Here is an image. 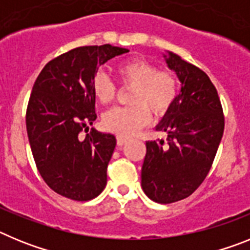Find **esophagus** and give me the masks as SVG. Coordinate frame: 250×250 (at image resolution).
<instances>
[{"mask_svg":"<svg viewBox=\"0 0 250 250\" xmlns=\"http://www.w3.org/2000/svg\"><path fill=\"white\" fill-rule=\"evenodd\" d=\"M116 140H118V145H124L127 141V138H124V136H118V138H116Z\"/></svg>","mask_w":250,"mask_h":250,"instance_id":"obj_1","label":"esophagus"}]
</instances>
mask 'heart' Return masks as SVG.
<instances>
[{"mask_svg": "<svg viewBox=\"0 0 250 250\" xmlns=\"http://www.w3.org/2000/svg\"><path fill=\"white\" fill-rule=\"evenodd\" d=\"M125 86H132L127 107H115L106 112L103 125L106 130L121 136H131L144 127L151 119L149 108L155 115H163L171 107L179 91L178 77L170 71H159L149 60L134 57L123 61L116 68ZM92 92L99 103L110 104L116 96V86L103 71L95 74Z\"/></svg>", "mask_w": 250, "mask_h": 250, "instance_id": "heart-1", "label": "heart"}]
</instances>
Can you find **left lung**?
I'll return each instance as SVG.
<instances>
[{"mask_svg": "<svg viewBox=\"0 0 250 250\" xmlns=\"http://www.w3.org/2000/svg\"><path fill=\"white\" fill-rule=\"evenodd\" d=\"M182 83L176 100L156 125L164 140L146 141L141 187L150 199L170 204L185 199L204 182L224 131V115L215 86L199 67L179 55L163 54Z\"/></svg>", "mask_w": 250, "mask_h": 250, "instance_id": "1", "label": "left lung"}]
</instances>
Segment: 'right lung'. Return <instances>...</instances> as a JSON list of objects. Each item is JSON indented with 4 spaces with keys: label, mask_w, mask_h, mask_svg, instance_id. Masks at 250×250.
I'll list each match as a JSON object with an SVG mask.
<instances>
[{
    "label": "right lung",
    "mask_w": 250,
    "mask_h": 250,
    "mask_svg": "<svg viewBox=\"0 0 250 250\" xmlns=\"http://www.w3.org/2000/svg\"><path fill=\"white\" fill-rule=\"evenodd\" d=\"M129 52L109 43L83 46L46 63L32 87L26 129L35 163L46 184L77 202L91 200L106 187V170L116 139L95 130L80 131L96 120L91 83L99 66Z\"/></svg>",
    "instance_id": "1"
}]
</instances>
